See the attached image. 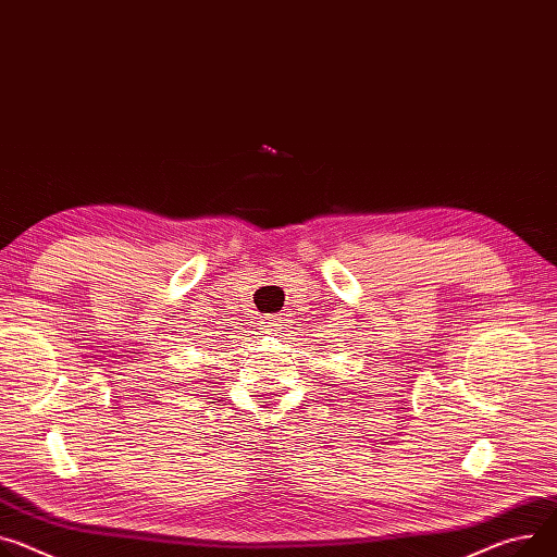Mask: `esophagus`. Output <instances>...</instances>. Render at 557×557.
<instances>
[{"label":"esophagus","mask_w":557,"mask_h":557,"mask_svg":"<svg viewBox=\"0 0 557 557\" xmlns=\"http://www.w3.org/2000/svg\"><path fill=\"white\" fill-rule=\"evenodd\" d=\"M263 323H265L263 327H265L268 334H276V336L283 334V327H285V321H283V319H278V317H268Z\"/></svg>","instance_id":"obj_1"}]
</instances>
